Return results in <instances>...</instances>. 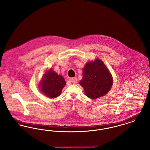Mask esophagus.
Instances as JSON below:
<instances>
[{
    "label": "esophagus",
    "instance_id": "34e87169",
    "mask_svg": "<svg viewBox=\"0 0 150 150\" xmlns=\"http://www.w3.org/2000/svg\"><path fill=\"white\" fill-rule=\"evenodd\" d=\"M71 81L73 84H76L77 83V79L76 78H72L71 79Z\"/></svg>",
    "mask_w": 150,
    "mask_h": 150
}]
</instances>
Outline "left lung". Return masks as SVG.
<instances>
[{
    "label": "left lung",
    "instance_id": "left-lung-1",
    "mask_svg": "<svg viewBox=\"0 0 150 150\" xmlns=\"http://www.w3.org/2000/svg\"><path fill=\"white\" fill-rule=\"evenodd\" d=\"M79 83L84 88L88 97L96 99L108 92L112 85V78L103 62L96 59L86 64L83 79Z\"/></svg>",
    "mask_w": 150,
    "mask_h": 150
}]
</instances>
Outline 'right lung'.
<instances>
[{
  "instance_id": "obj_1",
  "label": "right lung",
  "mask_w": 150,
  "mask_h": 150,
  "mask_svg": "<svg viewBox=\"0 0 150 150\" xmlns=\"http://www.w3.org/2000/svg\"><path fill=\"white\" fill-rule=\"evenodd\" d=\"M65 85L64 78L50 70L44 76L40 86L45 95L50 98H56L60 95Z\"/></svg>"
}]
</instances>
